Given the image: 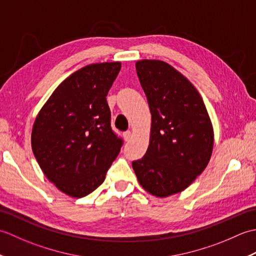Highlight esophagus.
<instances>
[{
    "instance_id": "esophagus-1",
    "label": "esophagus",
    "mask_w": 256,
    "mask_h": 256,
    "mask_svg": "<svg viewBox=\"0 0 256 256\" xmlns=\"http://www.w3.org/2000/svg\"><path fill=\"white\" fill-rule=\"evenodd\" d=\"M123 136H124V140H126V142H128V140H131V138H132V132H131V131L124 132V133H123Z\"/></svg>"
}]
</instances>
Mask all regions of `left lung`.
I'll use <instances>...</instances> for the list:
<instances>
[{
  "label": "left lung",
  "instance_id": "obj_1",
  "mask_svg": "<svg viewBox=\"0 0 256 256\" xmlns=\"http://www.w3.org/2000/svg\"><path fill=\"white\" fill-rule=\"evenodd\" d=\"M138 77L152 114L150 145L132 162L146 192L160 198L186 189L208 165L214 128L192 84L165 62H136Z\"/></svg>",
  "mask_w": 256,
  "mask_h": 256
}]
</instances>
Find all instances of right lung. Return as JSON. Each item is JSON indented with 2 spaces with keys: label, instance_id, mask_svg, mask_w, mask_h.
Instances as JSON below:
<instances>
[{
  "label": "right lung",
  "instance_id": "obj_1",
  "mask_svg": "<svg viewBox=\"0 0 256 256\" xmlns=\"http://www.w3.org/2000/svg\"><path fill=\"white\" fill-rule=\"evenodd\" d=\"M121 62L92 64L70 74L35 118L32 148L42 172L70 197L81 198L104 182L123 144L111 128L108 92Z\"/></svg>",
  "mask_w": 256,
  "mask_h": 256
}]
</instances>
